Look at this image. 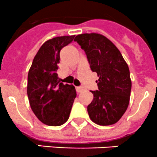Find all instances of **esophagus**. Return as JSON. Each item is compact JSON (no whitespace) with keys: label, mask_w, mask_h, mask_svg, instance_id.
Instances as JSON below:
<instances>
[{"label":"esophagus","mask_w":157,"mask_h":157,"mask_svg":"<svg viewBox=\"0 0 157 157\" xmlns=\"http://www.w3.org/2000/svg\"><path fill=\"white\" fill-rule=\"evenodd\" d=\"M75 89H76V91H77V92H78V93L82 92V91H83V88H82V87H81V86L76 87V88H75Z\"/></svg>","instance_id":"esophagus-1"}]
</instances>
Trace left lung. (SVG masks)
Instances as JSON below:
<instances>
[{
	"instance_id": "1",
	"label": "left lung",
	"mask_w": 157,
	"mask_h": 157,
	"mask_svg": "<svg viewBox=\"0 0 157 157\" xmlns=\"http://www.w3.org/2000/svg\"><path fill=\"white\" fill-rule=\"evenodd\" d=\"M87 56L90 68L97 72L98 90L88 105V113L94 123L101 126L117 123L129 105L131 80L128 64L121 53L108 38L98 33L75 36Z\"/></svg>"
}]
</instances>
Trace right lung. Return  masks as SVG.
Returning a JSON list of instances; mask_svg holds the SVG:
<instances>
[{"instance_id": "1", "label": "right lung", "mask_w": 157, "mask_h": 157, "mask_svg": "<svg viewBox=\"0 0 157 157\" xmlns=\"http://www.w3.org/2000/svg\"><path fill=\"white\" fill-rule=\"evenodd\" d=\"M75 36H59L43 44L28 72L27 95L37 118L49 126H60L68 121L76 91L72 85L60 82L56 73L60 51Z\"/></svg>"}]
</instances>
